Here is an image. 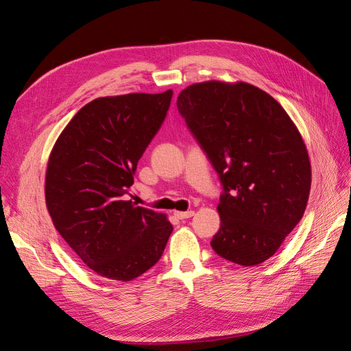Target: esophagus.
Instances as JSON below:
<instances>
[{
    "instance_id": "esophagus-1",
    "label": "esophagus",
    "mask_w": 351,
    "mask_h": 351,
    "mask_svg": "<svg viewBox=\"0 0 351 351\" xmlns=\"http://www.w3.org/2000/svg\"><path fill=\"white\" fill-rule=\"evenodd\" d=\"M174 215L178 218V219H186V218H192L195 215L193 210H187V212H182V210H176Z\"/></svg>"
}]
</instances>
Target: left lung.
<instances>
[{
  "label": "left lung",
  "instance_id": "8db88e82",
  "mask_svg": "<svg viewBox=\"0 0 351 351\" xmlns=\"http://www.w3.org/2000/svg\"><path fill=\"white\" fill-rule=\"evenodd\" d=\"M177 108L224 187L217 254L243 267L269 259L299 224L312 169L302 134L271 95L218 80L180 92Z\"/></svg>",
  "mask_w": 351,
  "mask_h": 351
}]
</instances>
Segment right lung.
<instances>
[{"label": "right lung", "instance_id": "right-lung-1", "mask_svg": "<svg viewBox=\"0 0 351 351\" xmlns=\"http://www.w3.org/2000/svg\"><path fill=\"white\" fill-rule=\"evenodd\" d=\"M171 98L169 89L93 99L73 117L51 151L45 200L52 222L104 278L139 277L162 256L173 231L164 214L125 200Z\"/></svg>", "mask_w": 351, "mask_h": 351}]
</instances>
